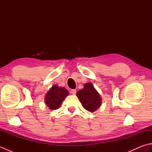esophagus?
<instances>
[{"mask_svg":"<svg viewBox=\"0 0 152 152\" xmlns=\"http://www.w3.org/2000/svg\"><path fill=\"white\" fill-rule=\"evenodd\" d=\"M70 93H72V95H76V89H71V90H70Z\"/></svg>","mask_w":152,"mask_h":152,"instance_id":"esophagus-1","label":"esophagus"}]
</instances>
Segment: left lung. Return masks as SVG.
I'll return each mask as SVG.
<instances>
[{
    "mask_svg": "<svg viewBox=\"0 0 152 152\" xmlns=\"http://www.w3.org/2000/svg\"><path fill=\"white\" fill-rule=\"evenodd\" d=\"M76 96L83 107L89 112H95L101 105L102 99L91 83H86L82 89L77 92Z\"/></svg>",
    "mask_w": 152,
    "mask_h": 152,
    "instance_id": "obj_1",
    "label": "left lung"
}]
</instances>
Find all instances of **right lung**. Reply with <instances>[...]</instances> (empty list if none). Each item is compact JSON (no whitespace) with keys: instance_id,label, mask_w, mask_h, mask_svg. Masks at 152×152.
<instances>
[{"instance_id":"right-lung-1","label":"right lung","mask_w":152,"mask_h":152,"mask_svg":"<svg viewBox=\"0 0 152 152\" xmlns=\"http://www.w3.org/2000/svg\"><path fill=\"white\" fill-rule=\"evenodd\" d=\"M68 95L69 91L66 89L53 85L45 96V103L50 110L57 109Z\"/></svg>"}]
</instances>
